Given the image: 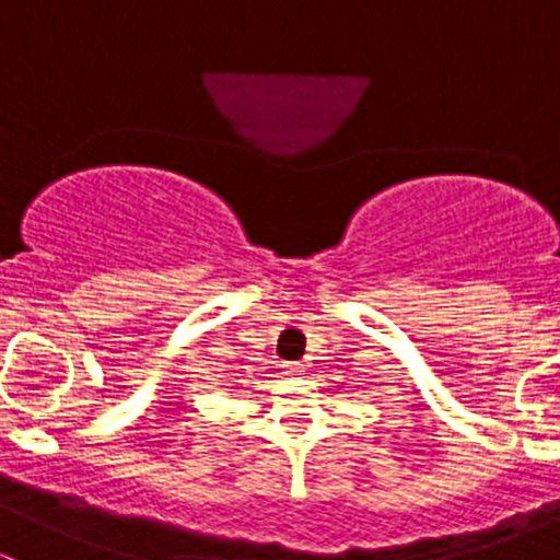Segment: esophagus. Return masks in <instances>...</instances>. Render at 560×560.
<instances>
[{
    "label": "esophagus",
    "instance_id": "obj_1",
    "mask_svg": "<svg viewBox=\"0 0 560 560\" xmlns=\"http://www.w3.org/2000/svg\"><path fill=\"white\" fill-rule=\"evenodd\" d=\"M284 374L287 376H301L303 374V363H287Z\"/></svg>",
    "mask_w": 560,
    "mask_h": 560
}]
</instances>
